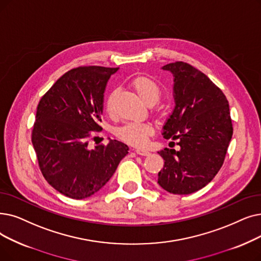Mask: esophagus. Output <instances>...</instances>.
<instances>
[{"mask_svg": "<svg viewBox=\"0 0 261 261\" xmlns=\"http://www.w3.org/2000/svg\"><path fill=\"white\" fill-rule=\"evenodd\" d=\"M135 152H137V153L140 154V155H148V154L150 153L148 150L141 149V148H137V149H135Z\"/></svg>", "mask_w": 261, "mask_h": 261, "instance_id": "1", "label": "esophagus"}]
</instances>
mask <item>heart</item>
Segmentation results:
<instances>
[{"label": "heart", "mask_w": 261, "mask_h": 261, "mask_svg": "<svg viewBox=\"0 0 261 261\" xmlns=\"http://www.w3.org/2000/svg\"><path fill=\"white\" fill-rule=\"evenodd\" d=\"M131 85L147 105L153 106L160 100L162 89L152 79L145 75H140L133 79ZM114 99L115 93H111L107 99L106 105L107 111L109 113L114 111ZM115 134L119 140L123 142L135 146H143L148 142L149 137L153 134V128L150 124L128 121L117 128Z\"/></svg>", "instance_id": "1"}]
</instances>
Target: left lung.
Segmentation results:
<instances>
[{
	"label": "left lung",
	"instance_id": "1",
	"mask_svg": "<svg viewBox=\"0 0 261 261\" xmlns=\"http://www.w3.org/2000/svg\"><path fill=\"white\" fill-rule=\"evenodd\" d=\"M162 69L174 75L175 99L162 135L177 140L180 149L158 151L164 160L158 184L169 193L187 195L206 187L224 163L233 130L229 105L222 90L190 64L171 63Z\"/></svg>",
	"mask_w": 261,
	"mask_h": 261
}]
</instances>
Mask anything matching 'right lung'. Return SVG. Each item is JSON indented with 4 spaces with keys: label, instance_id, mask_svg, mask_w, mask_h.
<instances>
[{
    "label": "right lung",
    "instance_id": "1",
    "mask_svg": "<svg viewBox=\"0 0 261 261\" xmlns=\"http://www.w3.org/2000/svg\"><path fill=\"white\" fill-rule=\"evenodd\" d=\"M118 68L77 67L40 99L32 131L40 171L56 191L73 199L92 196L115 173L129 147L116 140L89 149L90 131H101L103 97Z\"/></svg>",
    "mask_w": 261,
    "mask_h": 261
}]
</instances>
